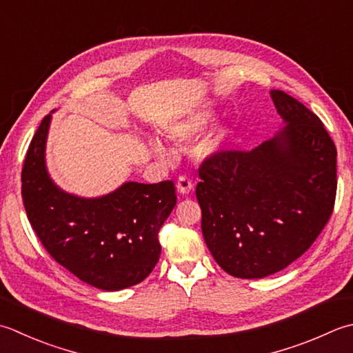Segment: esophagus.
<instances>
[{"label":"esophagus","instance_id":"1","mask_svg":"<svg viewBox=\"0 0 353 353\" xmlns=\"http://www.w3.org/2000/svg\"><path fill=\"white\" fill-rule=\"evenodd\" d=\"M177 191L181 194H190L192 191V181L188 176H181L177 179Z\"/></svg>","mask_w":353,"mask_h":353}]
</instances>
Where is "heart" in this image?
Wrapping results in <instances>:
<instances>
[{
	"mask_svg": "<svg viewBox=\"0 0 353 353\" xmlns=\"http://www.w3.org/2000/svg\"><path fill=\"white\" fill-rule=\"evenodd\" d=\"M216 122V113L212 110L206 108V110H199V112L191 113L190 116H186L185 119L176 122L168 130V134L176 141H191L197 137L199 134H202L205 130H208L212 123ZM228 141H230V131L226 128L225 130H219L217 133L211 134L208 139H206L202 145V153L203 154H214V153H220L226 145ZM153 150L156 153H162L163 147L159 141H154L153 143Z\"/></svg>",
	"mask_w": 353,
	"mask_h": 353,
	"instance_id": "b5f03b06",
	"label": "heart"
}]
</instances>
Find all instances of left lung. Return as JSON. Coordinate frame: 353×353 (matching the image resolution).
Here are the masks:
<instances>
[{
    "mask_svg": "<svg viewBox=\"0 0 353 353\" xmlns=\"http://www.w3.org/2000/svg\"><path fill=\"white\" fill-rule=\"evenodd\" d=\"M285 122L251 151L222 150L199 168L205 243L237 279H263L305 254L332 216L336 148L320 117L271 90Z\"/></svg>",
    "mask_w": 353,
    "mask_h": 353,
    "instance_id": "obj_1",
    "label": "left lung"
}]
</instances>
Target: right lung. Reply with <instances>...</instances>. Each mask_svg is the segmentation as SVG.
<instances>
[{
    "label": "right lung",
    "instance_id": "1",
    "mask_svg": "<svg viewBox=\"0 0 353 353\" xmlns=\"http://www.w3.org/2000/svg\"><path fill=\"white\" fill-rule=\"evenodd\" d=\"M47 114L27 150L21 194L29 222L47 252L79 280L102 291L141 283L161 257L159 230L176 206L171 181L125 182L94 199L62 191L47 172Z\"/></svg>",
    "mask_w": 353,
    "mask_h": 353
}]
</instances>
